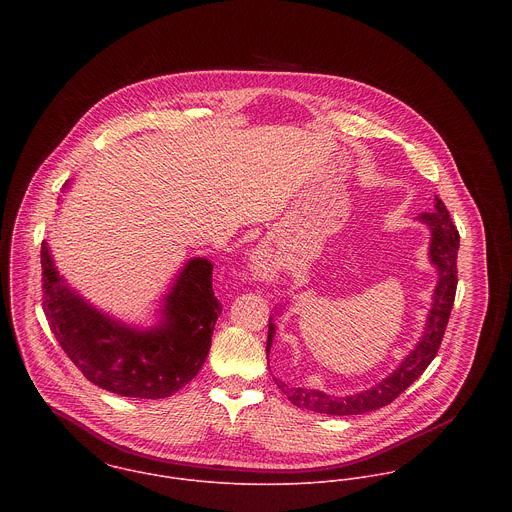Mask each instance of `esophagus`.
<instances>
[{
	"label": "esophagus",
	"instance_id": "34e87169",
	"mask_svg": "<svg viewBox=\"0 0 512 512\" xmlns=\"http://www.w3.org/2000/svg\"><path fill=\"white\" fill-rule=\"evenodd\" d=\"M250 270H252L254 278H258V280H262V282H272V280L278 276V272H280V262H278V258L270 252V248L258 246L256 252L252 254Z\"/></svg>",
	"mask_w": 512,
	"mask_h": 512
}]
</instances>
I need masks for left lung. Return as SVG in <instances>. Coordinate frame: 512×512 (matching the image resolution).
<instances>
[{
	"label": "left lung",
	"instance_id": "1",
	"mask_svg": "<svg viewBox=\"0 0 512 512\" xmlns=\"http://www.w3.org/2000/svg\"><path fill=\"white\" fill-rule=\"evenodd\" d=\"M420 220L424 224H428V228L432 232L428 256H430V262L438 270V284H436V290L432 295V309L428 313L426 327H424V333H422L418 345L384 380L376 382L368 390L351 394V396H333V394H325L321 390L295 388V386H290V384L274 378L278 388L288 396V400L292 402L293 406L305 408V410H311L317 414H329V416H355V414L372 412L382 406H388L394 398H398L414 380L420 378V374L434 361V357L438 355L445 327H447L453 299H455L459 232L439 197H436L434 211L420 215ZM274 333H276L274 315H270L268 343H266L268 355H270V349L274 343Z\"/></svg>",
	"mask_w": 512,
	"mask_h": 512
}]
</instances>
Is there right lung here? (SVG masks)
Segmentation results:
<instances>
[{"label": "right lung", "mask_w": 512, "mask_h": 512, "mask_svg": "<svg viewBox=\"0 0 512 512\" xmlns=\"http://www.w3.org/2000/svg\"><path fill=\"white\" fill-rule=\"evenodd\" d=\"M41 268L51 331L92 384L128 398L157 400L189 384L205 365L222 311L207 258L185 264L161 301L157 325L147 329L114 319L74 292L47 242L41 244Z\"/></svg>", "instance_id": "1"}]
</instances>
